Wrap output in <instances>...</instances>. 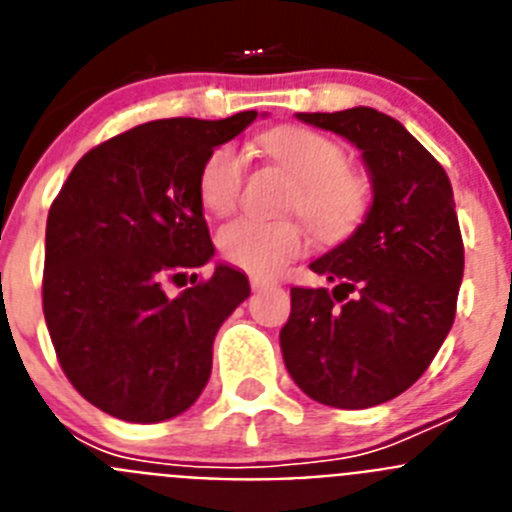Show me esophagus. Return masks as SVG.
I'll list each match as a JSON object with an SVG mask.
<instances>
[{
  "label": "esophagus",
  "mask_w": 512,
  "mask_h": 512,
  "mask_svg": "<svg viewBox=\"0 0 512 512\" xmlns=\"http://www.w3.org/2000/svg\"><path fill=\"white\" fill-rule=\"evenodd\" d=\"M269 284H274V279H266V277H251V287H253V289L269 287Z\"/></svg>",
  "instance_id": "1"
}]
</instances>
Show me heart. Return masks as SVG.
I'll return each mask as SVG.
<instances>
[{
	"label": "heart",
	"instance_id": "1",
	"mask_svg": "<svg viewBox=\"0 0 512 512\" xmlns=\"http://www.w3.org/2000/svg\"><path fill=\"white\" fill-rule=\"evenodd\" d=\"M261 146L297 182L289 210L302 212L325 241H341L364 220L372 187L348 169L341 143L310 128H277L261 138ZM246 158L233 143L217 146L200 171V200L212 215H228L241 200ZM307 246V230L297 220L264 223L238 217L217 233V248L228 264L269 277Z\"/></svg>",
	"mask_w": 512,
	"mask_h": 512
}]
</instances>
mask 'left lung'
Returning <instances> with one entry per match:
<instances>
[{"mask_svg": "<svg viewBox=\"0 0 512 512\" xmlns=\"http://www.w3.org/2000/svg\"><path fill=\"white\" fill-rule=\"evenodd\" d=\"M356 146L372 207L310 269L325 287H292L279 333L287 372L312 400L364 410L402 395L449 336L464 277V243L443 166L402 122L372 107L297 112Z\"/></svg>", "mask_w": 512, "mask_h": 512, "instance_id": "left-lung-1", "label": "left lung"}]
</instances>
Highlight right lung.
Instances as JSON below:
<instances>
[{
	"label": "right lung",
	"mask_w": 512,
	"mask_h": 512,
	"mask_svg": "<svg viewBox=\"0 0 512 512\" xmlns=\"http://www.w3.org/2000/svg\"><path fill=\"white\" fill-rule=\"evenodd\" d=\"M256 110L225 120L171 117L81 156L45 225L43 312L79 395L128 423L176 418L202 395L212 341L248 295V277L217 264L207 282L166 295L169 279L215 256L200 171Z\"/></svg>",
	"instance_id": "1"
}]
</instances>
